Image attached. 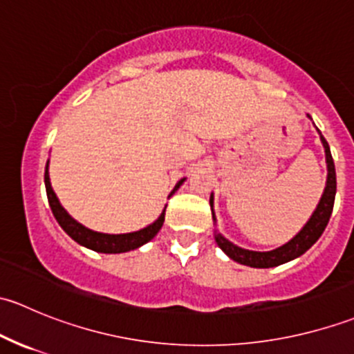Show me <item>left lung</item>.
Here are the masks:
<instances>
[{
    "mask_svg": "<svg viewBox=\"0 0 354 354\" xmlns=\"http://www.w3.org/2000/svg\"><path fill=\"white\" fill-rule=\"evenodd\" d=\"M310 118V114H306ZM312 120V118H310ZM320 142L324 145V151H326V162H327V181L326 188H324V194L320 197V202L317 203V209L313 210V214L310 216V219L306 221L305 226L301 227L296 236H292L288 243L276 250H270V252H255V250H246L241 246L231 243L227 238H224L219 231H214V238H216V243L230 257L234 262L241 263V266L255 267V269H269V267H277L281 263H286L289 260L298 259L299 255L306 252L308 248H312V245L322 236L324 230H326L327 223L330 219L332 209H334V200H335V167L334 160H332L330 149L327 140L324 138V135L320 133ZM210 210H212V219L214 224L217 223L216 214H214V194H210Z\"/></svg>",
    "mask_w": 354,
    "mask_h": 354,
    "instance_id": "1",
    "label": "left lung"
}]
</instances>
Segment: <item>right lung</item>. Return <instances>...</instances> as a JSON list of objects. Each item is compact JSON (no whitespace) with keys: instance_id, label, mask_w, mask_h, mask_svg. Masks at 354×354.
<instances>
[{"instance_id":"1","label":"right lung","mask_w":354,"mask_h":354,"mask_svg":"<svg viewBox=\"0 0 354 354\" xmlns=\"http://www.w3.org/2000/svg\"><path fill=\"white\" fill-rule=\"evenodd\" d=\"M187 178H181L180 181L176 183V187L173 188V192L169 194H174L181 185L185 183ZM44 185H46V194H48V200H49V207L53 210V216L56 217L59 226L63 227V231L71 238V240L77 241L78 245L85 246V248H91L94 252L99 253H124L130 252V250L140 248L142 245L149 243L152 238L159 233V230L162 227L164 223V214H166V207L162 209L160 216L157 217L152 224H149L147 227L144 230L133 231V233H123V234H108V233H97V231H92L88 227H85L84 224H80L78 221H75L70 214L66 212L65 207L59 203L58 197H56L55 190L51 187V180H49V160L46 164V171H44ZM167 197V198H169Z\"/></svg>"}]
</instances>
